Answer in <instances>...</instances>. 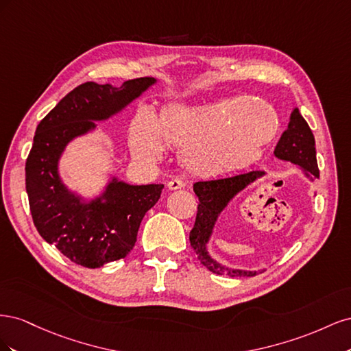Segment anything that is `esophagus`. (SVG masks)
<instances>
[{"mask_svg": "<svg viewBox=\"0 0 351 351\" xmlns=\"http://www.w3.org/2000/svg\"><path fill=\"white\" fill-rule=\"evenodd\" d=\"M167 187H168V190H177V189H183V187H184V183L182 182V180H178V178H173V180H169V182L167 183Z\"/></svg>", "mask_w": 351, "mask_h": 351, "instance_id": "1", "label": "esophagus"}]
</instances>
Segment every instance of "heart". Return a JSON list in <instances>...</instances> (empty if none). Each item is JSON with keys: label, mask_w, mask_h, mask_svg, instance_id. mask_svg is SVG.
I'll return each instance as SVG.
<instances>
[{"label": "heart", "mask_w": 351, "mask_h": 351, "mask_svg": "<svg viewBox=\"0 0 351 351\" xmlns=\"http://www.w3.org/2000/svg\"><path fill=\"white\" fill-rule=\"evenodd\" d=\"M278 132V115L256 98L221 99L204 105L169 102L155 119L141 112L130 127L129 145L141 161H158L162 145L180 146L187 171L209 176L256 162Z\"/></svg>", "instance_id": "1"}]
</instances>
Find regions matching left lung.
Here are the masks:
<instances>
[{
  "label": "left lung",
  "mask_w": 351,
  "mask_h": 351,
  "mask_svg": "<svg viewBox=\"0 0 351 351\" xmlns=\"http://www.w3.org/2000/svg\"><path fill=\"white\" fill-rule=\"evenodd\" d=\"M274 155L281 161L291 162L302 168L304 176L313 182L319 178V169L316 161L315 137L309 124L302 117L299 108H294L287 130L281 134L275 146ZM265 171H250L231 177H218L210 180H200L193 184V190L199 197L197 215L195 226L190 231V246L196 253L200 263L210 272L230 277H254L262 271H244L226 267L210 256L208 252V243L210 240L214 227L221 212L224 210L230 202L234 199L241 190L246 189L258 178L263 177Z\"/></svg>",
  "instance_id": "8db88e82"
}]
</instances>
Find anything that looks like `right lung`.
Returning a JSON list of instances; mask_svg holds the SVG:
<instances>
[{
	"mask_svg": "<svg viewBox=\"0 0 351 351\" xmlns=\"http://www.w3.org/2000/svg\"><path fill=\"white\" fill-rule=\"evenodd\" d=\"M156 83L154 77L112 84L86 82L74 88L42 120L26 159V192L34 224L47 243L86 268L125 258L133 249L145 214L161 197L164 184H129L111 177L89 200L70 190L58 162L76 137L97 130Z\"/></svg>",
	"mask_w": 351,
	"mask_h": 351,
	"instance_id": "add662e5",
	"label": "right lung"
}]
</instances>
